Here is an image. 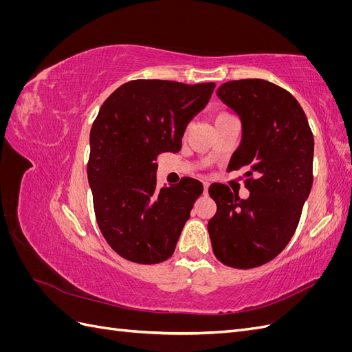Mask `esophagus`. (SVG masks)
<instances>
[{
    "mask_svg": "<svg viewBox=\"0 0 352 352\" xmlns=\"http://www.w3.org/2000/svg\"><path fill=\"white\" fill-rule=\"evenodd\" d=\"M202 185H204V192H207V190H208V186H210V184H208V182H204V184H202Z\"/></svg>",
    "mask_w": 352,
    "mask_h": 352,
    "instance_id": "1",
    "label": "esophagus"
}]
</instances>
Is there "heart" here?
<instances>
[{"instance_id":"1","label":"heart","mask_w":352,"mask_h":352,"mask_svg":"<svg viewBox=\"0 0 352 352\" xmlns=\"http://www.w3.org/2000/svg\"><path fill=\"white\" fill-rule=\"evenodd\" d=\"M221 116H228V114H226V113H221V114H219L217 117H221Z\"/></svg>"}]
</instances>
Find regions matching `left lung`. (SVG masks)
I'll return each instance as SVG.
<instances>
[{"instance_id":"8db88e82","label":"left lung","mask_w":352,"mask_h":352,"mask_svg":"<svg viewBox=\"0 0 352 352\" xmlns=\"http://www.w3.org/2000/svg\"><path fill=\"white\" fill-rule=\"evenodd\" d=\"M223 104L242 126L228 170L247 168L248 198L212 184L217 211L208 220L212 252L235 269L273 260L291 241L313 185L314 140L304 110L292 95L263 79L223 83Z\"/></svg>"}]
</instances>
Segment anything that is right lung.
<instances>
[{
  "label": "right lung",
  "instance_id": "right-lung-1",
  "mask_svg": "<svg viewBox=\"0 0 352 352\" xmlns=\"http://www.w3.org/2000/svg\"><path fill=\"white\" fill-rule=\"evenodd\" d=\"M216 85L132 80L104 101L89 133L88 182L100 230L123 258L155 264L173 254L202 184L157 189L155 158L177 153L188 123Z\"/></svg>",
  "mask_w": 352,
  "mask_h": 352
}]
</instances>
